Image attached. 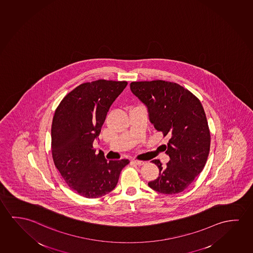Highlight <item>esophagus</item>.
<instances>
[{
    "instance_id": "esophagus-1",
    "label": "esophagus",
    "mask_w": 253,
    "mask_h": 253,
    "mask_svg": "<svg viewBox=\"0 0 253 253\" xmlns=\"http://www.w3.org/2000/svg\"><path fill=\"white\" fill-rule=\"evenodd\" d=\"M132 162L134 164H136L137 166H143L144 165V161H141V160H133Z\"/></svg>"
}]
</instances>
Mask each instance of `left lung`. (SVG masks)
<instances>
[{
	"mask_svg": "<svg viewBox=\"0 0 253 253\" xmlns=\"http://www.w3.org/2000/svg\"><path fill=\"white\" fill-rule=\"evenodd\" d=\"M130 89L147 106L154 128L170 138L166 146L170 160L166 167L152 160L160 175L148 186L165 195L180 193L202 172L210 153V128L202 103L174 82H134Z\"/></svg>",
	"mask_w": 253,
	"mask_h": 253,
	"instance_id": "left-lung-1",
	"label": "left lung"
}]
</instances>
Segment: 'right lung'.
Wrapping results in <instances>:
<instances>
[{
	"label": "right lung",
	"mask_w": 253,
	"mask_h": 253,
	"mask_svg": "<svg viewBox=\"0 0 253 253\" xmlns=\"http://www.w3.org/2000/svg\"><path fill=\"white\" fill-rule=\"evenodd\" d=\"M127 82L98 80L67 93L56 109L51 125L55 167L71 189L85 198H98L116 187L128 160H108L95 153L97 138L110 106Z\"/></svg>",
	"instance_id": "right-lung-1"
}]
</instances>
